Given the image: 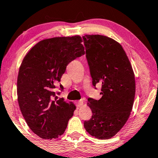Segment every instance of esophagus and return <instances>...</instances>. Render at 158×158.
Masks as SVG:
<instances>
[{"mask_svg": "<svg viewBox=\"0 0 158 158\" xmlns=\"http://www.w3.org/2000/svg\"><path fill=\"white\" fill-rule=\"evenodd\" d=\"M83 105V100H80L79 101L77 102V107H81Z\"/></svg>", "mask_w": 158, "mask_h": 158, "instance_id": "esophagus-1", "label": "esophagus"}]
</instances>
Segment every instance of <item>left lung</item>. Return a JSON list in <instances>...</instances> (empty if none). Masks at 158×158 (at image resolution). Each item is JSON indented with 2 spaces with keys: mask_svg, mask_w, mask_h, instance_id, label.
Returning a JSON list of instances; mask_svg holds the SVG:
<instances>
[{
  "mask_svg": "<svg viewBox=\"0 0 158 158\" xmlns=\"http://www.w3.org/2000/svg\"><path fill=\"white\" fill-rule=\"evenodd\" d=\"M83 38L93 85L101 84L102 95L99 100L88 99L92 117L84 122V127L93 137L108 139L119 131L130 115L135 96V74L116 41L99 34H86Z\"/></svg>",
  "mask_w": 158,
  "mask_h": 158,
  "instance_id": "8db88e82",
  "label": "left lung"
}]
</instances>
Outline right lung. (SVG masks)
I'll return each mask as SVG.
<instances>
[{"mask_svg": "<svg viewBox=\"0 0 158 158\" xmlns=\"http://www.w3.org/2000/svg\"><path fill=\"white\" fill-rule=\"evenodd\" d=\"M82 42L78 35L46 39L34 45L21 62L17 79L19 108L31 130L42 139L62 135L76 109L73 102L58 99L54 88L67 65L85 54Z\"/></svg>", "mask_w": 158, "mask_h": 158, "instance_id": "1", "label": "right lung"}]
</instances>
